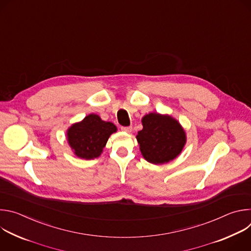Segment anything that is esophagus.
<instances>
[{
	"instance_id": "1",
	"label": "esophagus",
	"mask_w": 251,
	"mask_h": 251,
	"mask_svg": "<svg viewBox=\"0 0 251 251\" xmlns=\"http://www.w3.org/2000/svg\"><path fill=\"white\" fill-rule=\"evenodd\" d=\"M121 130L126 132V133H131L132 132V127L128 126V127H121Z\"/></svg>"
}]
</instances>
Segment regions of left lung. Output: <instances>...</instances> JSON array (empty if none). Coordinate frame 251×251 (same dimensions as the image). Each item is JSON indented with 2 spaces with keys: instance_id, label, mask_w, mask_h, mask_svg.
Here are the masks:
<instances>
[{
  "instance_id": "1",
  "label": "left lung",
  "mask_w": 251,
  "mask_h": 251,
  "mask_svg": "<svg viewBox=\"0 0 251 251\" xmlns=\"http://www.w3.org/2000/svg\"><path fill=\"white\" fill-rule=\"evenodd\" d=\"M143 129L136 139L144 159L154 165L169 163L180 155L186 145L187 135L176 119L152 112L142 118Z\"/></svg>"
}]
</instances>
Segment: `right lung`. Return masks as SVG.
I'll return each instance as SVG.
<instances>
[{
	"label": "right lung",
	"mask_w": 251,
	"mask_h": 251,
	"mask_svg": "<svg viewBox=\"0 0 251 251\" xmlns=\"http://www.w3.org/2000/svg\"><path fill=\"white\" fill-rule=\"evenodd\" d=\"M116 131L113 123L103 121L97 114L91 113L71 125L66 131V138L76 157L93 160L101 155L110 135Z\"/></svg>",
	"instance_id": "obj_1"
}]
</instances>
